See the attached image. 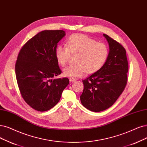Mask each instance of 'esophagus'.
<instances>
[{
    "instance_id": "obj_1",
    "label": "esophagus",
    "mask_w": 147,
    "mask_h": 147,
    "mask_svg": "<svg viewBox=\"0 0 147 147\" xmlns=\"http://www.w3.org/2000/svg\"><path fill=\"white\" fill-rule=\"evenodd\" d=\"M69 82H76V80L74 79H72V78H70V79H69Z\"/></svg>"
}]
</instances>
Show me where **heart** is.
<instances>
[{
  "instance_id": "heart-1",
  "label": "heart",
  "mask_w": 147,
  "mask_h": 147,
  "mask_svg": "<svg viewBox=\"0 0 147 147\" xmlns=\"http://www.w3.org/2000/svg\"><path fill=\"white\" fill-rule=\"evenodd\" d=\"M67 47L59 45L56 49V57L58 63L65 66L70 55H78L77 65L68 66L63 70V74L70 78H78L87 72L94 73L105 63L109 51L104 43H99L84 34H73L67 42Z\"/></svg>"
}]
</instances>
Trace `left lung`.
<instances>
[{
	"label": "left lung",
	"instance_id": "left-lung-1",
	"mask_svg": "<svg viewBox=\"0 0 147 147\" xmlns=\"http://www.w3.org/2000/svg\"><path fill=\"white\" fill-rule=\"evenodd\" d=\"M109 45V54L101 69L82 80L84 88L80 99L82 104L94 112L112 106L125 88L128 64L126 51L120 43L103 34Z\"/></svg>",
	"mask_w": 147,
	"mask_h": 147
}]
</instances>
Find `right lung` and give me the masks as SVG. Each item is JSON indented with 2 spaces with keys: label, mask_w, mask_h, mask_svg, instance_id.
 Wrapping results in <instances>:
<instances>
[{
  "label": "right lung",
  "mask_w": 147,
  "mask_h": 147,
  "mask_svg": "<svg viewBox=\"0 0 147 147\" xmlns=\"http://www.w3.org/2000/svg\"><path fill=\"white\" fill-rule=\"evenodd\" d=\"M65 36L63 30H44L37 33L21 49L15 71L24 100L33 109L46 111L61 99L69 79L56 78L62 73L56 57L58 42Z\"/></svg>",
  "instance_id": "add662e5"
}]
</instances>
